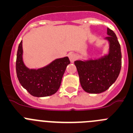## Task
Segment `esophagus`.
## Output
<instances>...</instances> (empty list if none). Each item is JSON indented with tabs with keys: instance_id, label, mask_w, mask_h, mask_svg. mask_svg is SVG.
Returning <instances> with one entry per match:
<instances>
[{
	"instance_id": "obj_1",
	"label": "esophagus",
	"mask_w": 133,
	"mask_h": 133,
	"mask_svg": "<svg viewBox=\"0 0 133 133\" xmlns=\"http://www.w3.org/2000/svg\"><path fill=\"white\" fill-rule=\"evenodd\" d=\"M69 58L71 62H74L75 59H77V56L75 54H71L69 56Z\"/></svg>"
}]
</instances>
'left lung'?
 <instances>
[{"mask_svg":"<svg viewBox=\"0 0 133 133\" xmlns=\"http://www.w3.org/2000/svg\"><path fill=\"white\" fill-rule=\"evenodd\" d=\"M109 54L101 58L74 62L83 90L89 93H101L109 88L117 79L121 68V46L116 34L107 28Z\"/></svg>","mask_w":133,"mask_h":133,"instance_id":"obj_1","label":"left lung"}]
</instances>
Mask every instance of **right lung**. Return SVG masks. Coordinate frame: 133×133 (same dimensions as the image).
Segmentation results:
<instances>
[{
	"instance_id": "add662e5",
	"label": "right lung",
	"mask_w": 133,
	"mask_h": 133,
	"mask_svg": "<svg viewBox=\"0 0 133 133\" xmlns=\"http://www.w3.org/2000/svg\"><path fill=\"white\" fill-rule=\"evenodd\" d=\"M22 40L18 46L16 69L21 85L37 97L52 95L58 91L66 67L70 64L68 57L56 59L40 69H30L24 64Z\"/></svg>"
}]
</instances>
